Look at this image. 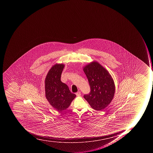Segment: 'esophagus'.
<instances>
[{
    "label": "esophagus",
    "instance_id": "1",
    "mask_svg": "<svg viewBox=\"0 0 153 153\" xmlns=\"http://www.w3.org/2000/svg\"><path fill=\"white\" fill-rule=\"evenodd\" d=\"M76 95L77 96L79 97L80 96H81V92H77L76 93Z\"/></svg>",
    "mask_w": 153,
    "mask_h": 153
}]
</instances>
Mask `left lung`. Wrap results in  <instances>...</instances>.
Instances as JSON below:
<instances>
[{"instance_id":"obj_1","label":"left lung","mask_w":153,"mask_h":153,"mask_svg":"<svg viewBox=\"0 0 153 153\" xmlns=\"http://www.w3.org/2000/svg\"><path fill=\"white\" fill-rule=\"evenodd\" d=\"M90 87V91L84 97L93 109L103 110L112 101L115 84L108 71L97 62H93L83 69Z\"/></svg>"}]
</instances>
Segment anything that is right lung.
<instances>
[{
    "label": "right lung",
    "instance_id": "add662e5",
    "mask_svg": "<svg viewBox=\"0 0 153 153\" xmlns=\"http://www.w3.org/2000/svg\"><path fill=\"white\" fill-rule=\"evenodd\" d=\"M65 65L56 64L48 72L45 80V96L51 106L59 111L66 110L76 95L70 92L68 85L61 81Z\"/></svg>",
    "mask_w": 153,
    "mask_h": 153
}]
</instances>
